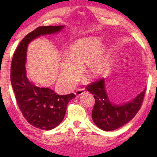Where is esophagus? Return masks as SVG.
<instances>
[{"mask_svg":"<svg viewBox=\"0 0 157 157\" xmlns=\"http://www.w3.org/2000/svg\"><path fill=\"white\" fill-rule=\"evenodd\" d=\"M85 92H86V91H85V89H79L77 90V91L75 93V94L76 95V96L79 97V96H81V95H82L83 94H84Z\"/></svg>","mask_w":157,"mask_h":157,"instance_id":"34e87169","label":"esophagus"}]
</instances>
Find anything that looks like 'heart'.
I'll use <instances>...</instances> for the list:
<instances>
[{
    "label": "heart",
    "instance_id": "1",
    "mask_svg": "<svg viewBox=\"0 0 157 157\" xmlns=\"http://www.w3.org/2000/svg\"><path fill=\"white\" fill-rule=\"evenodd\" d=\"M109 52L97 37L80 39L69 48L66 57L59 63V82L70 89L78 82L86 66V74L91 79L99 78L107 70Z\"/></svg>",
    "mask_w": 157,
    "mask_h": 157
}]
</instances>
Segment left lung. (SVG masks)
<instances>
[{
    "mask_svg": "<svg viewBox=\"0 0 157 157\" xmlns=\"http://www.w3.org/2000/svg\"><path fill=\"white\" fill-rule=\"evenodd\" d=\"M94 95L95 103L92 111V119L95 125L105 131H112L123 126L136 116L144 98L145 89L133 99L123 104L111 102L105 87V80L101 79L86 86Z\"/></svg>",
    "mask_w": 157,
    "mask_h": 157,
    "instance_id": "1",
    "label": "left lung"
}]
</instances>
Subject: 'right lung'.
<instances>
[{
  "label": "right lung",
  "instance_id": "obj_1",
  "mask_svg": "<svg viewBox=\"0 0 157 157\" xmlns=\"http://www.w3.org/2000/svg\"><path fill=\"white\" fill-rule=\"evenodd\" d=\"M65 25L41 26L26 35L18 45L12 58L11 84L16 100L23 116L32 125L50 130L59 125L64 118L69 101L75 98L70 94L60 95L50 88L36 86L27 77L28 44L38 37L59 33Z\"/></svg>",
  "mask_w": 157,
  "mask_h": 157
}]
</instances>
